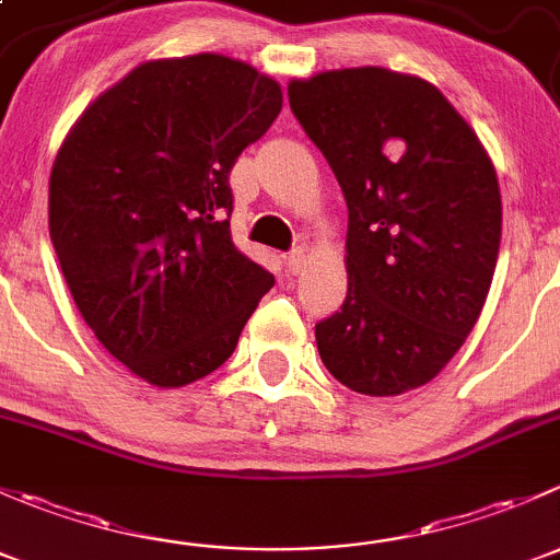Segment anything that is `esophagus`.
<instances>
[{"label":"esophagus","mask_w":560,"mask_h":560,"mask_svg":"<svg viewBox=\"0 0 560 560\" xmlns=\"http://www.w3.org/2000/svg\"><path fill=\"white\" fill-rule=\"evenodd\" d=\"M287 268H290V273H301L303 268H306V252L303 248H295V252H290L284 257Z\"/></svg>","instance_id":"34e87169"}]
</instances>
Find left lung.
<instances>
[{"label": "left lung", "instance_id": "left-lung-1", "mask_svg": "<svg viewBox=\"0 0 560 560\" xmlns=\"http://www.w3.org/2000/svg\"><path fill=\"white\" fill-rule=\"evenodd\" d=\"M287 94L349 208V290L314 330L322 363L376 398L428 385L477 325L493 281V162L417 75L349 67L290 81Z\"/></svg>", "mask_w": 560, "mask_h": 560}]
</instances>
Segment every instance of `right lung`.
<instances>
[{
  "label": "right lung",
  "mask_w": 560,
  "mask_h": 560,
  "mask_svg": "<svg viewBox=\"0 0 560 560\" xmlns=\"http://www.w3.org/2000/svg\"><path fill=\"white\" fill-rule=\"evenodd\" d=\"M281 86L222 54L151 59L81 113L54 160L48 228L78 312L154 387L233 354L273 276L230 235V171Z\"/></svg>",
  "instance_id": "right-lung-1"
}]
</instances>
